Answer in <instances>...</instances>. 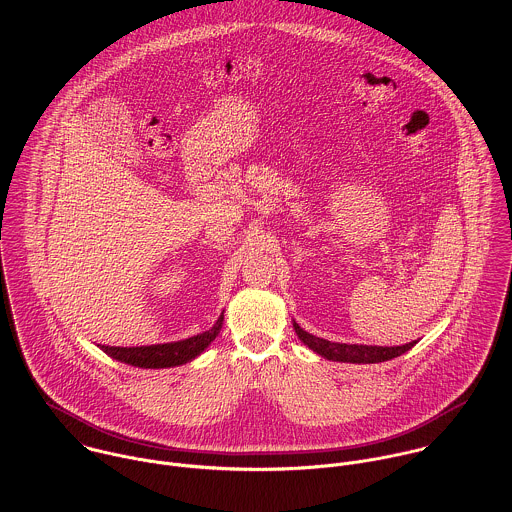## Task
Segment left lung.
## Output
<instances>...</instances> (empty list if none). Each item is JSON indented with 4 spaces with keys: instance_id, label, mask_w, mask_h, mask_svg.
Here are the masks:
<instances>
[{
    "instance_id": "obj_1",
    "label": "left lung",
    "mask_w": 512,
    "mask_h": 512,
    "mask_svg": "<svg viewBox=\"0 0 512 512\" xmlns=\"http://www.w3.org/2000/svg\"><path fill=\"white\" fill-rule=\"evenodd\" d=\"M297 337L313 349L317 355L329 359V361H339V363H384L394 357L404 355L410 351L416 341L406 343L402 347H372V345H347V343H331L327 339H319L307 331H303L297 323H293Z\"/></svg>"
}]
</instances>
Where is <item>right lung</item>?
I'll return each instance as SVG.
<instances>
[{
    "mask_svg": "<svg viewBox=\"0 0 512 512\" xmlns=\"http://www.w3.org/2000/svg\"><path fill=\"white\" fill-rule=\"evenodd\" d=\"M224 315L213 325V329L195 335L185 341L165 343V345H151V347H106L98 345L106 355L126 365L140 366V368H165V366L185 365L197 355H201L220 333Z\"/></svg>",
    "mask_w": 512,
    "mask_h": 512,
    "instance_id": "1",
    "label": "right lung"
}]
</instances>
